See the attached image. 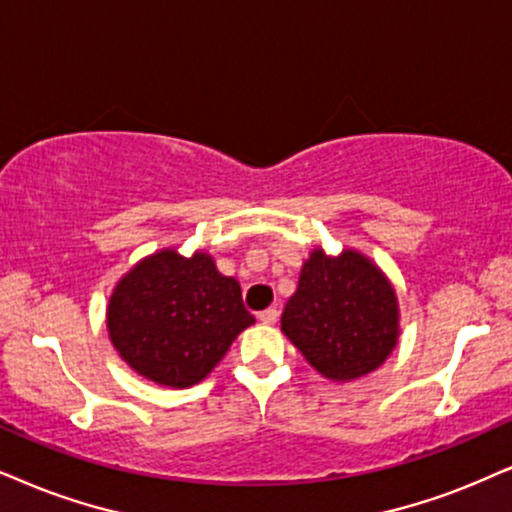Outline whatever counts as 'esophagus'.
<instances>
[{
	"mask_svg": "<svg viewBox=\"0 0 512 512\" xmlns=\"http://www.w3.org/2000/svg\"><path fill=\"white\" fill-rule=\"evenodd\" d=\"M257 319H260L262 323H267V326H271V323L278 321V312L274 307H269V309H264V312L257 314Z\"/></svg>",
	"mask_w": 512,
	"mask_h": 512,
	"instance_id": "esophagus-1",
	"label": "esophagus"
}]
</instances>
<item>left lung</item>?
<instances>
[{"mask_svg":"<svg viewBox=\"0 0 512 512\" xmlns=\"http://www.w3.org/2000/svg\"><path fill=\"white\" fill-rule=\"evenodd\" d=\"M281 331L323 378L352 383L383 366L397 347V290L364 252L314 248L283 309Z\"/></svg>","mask_w":512,"mask_h":512,"instance_id":"left-lung-1","label":"left lung"}]
</instances>
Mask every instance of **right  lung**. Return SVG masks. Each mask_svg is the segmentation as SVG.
<instances>
[{
  "label": "right lung",
  "mask_w": 512,
  "mask_h": 512,
  "mask_svg": "<svg viewBox=\"0 0 512 512\" xmlns=\"http://www.w3.org/2000/svg\"><path fill=\"white\" fill-rule=\"evenodd\" d=\"M255 323L234 276L219 274L210 252L184 257L163 248L115 283L106 328L120 359L155 385H198L231 342Z\"/></svg>",
  "instance_id": "1"
}]
</instances>
